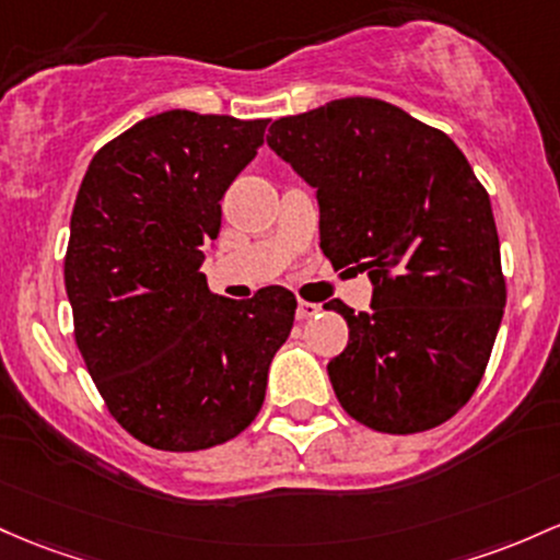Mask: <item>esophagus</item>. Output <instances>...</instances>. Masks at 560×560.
Returning <instances> with one entry per match:
<instances>
[{
	"label": "esophagus",
	"mask_w": 560,
	"mask_h": 560,
	"mask_svg": "<svg viewBox=\"0 0 560 560\" xmlns=\"http://www.w3.org/2000/svg\"><path fill=\"white\" fill-rule=\"evenodd\" d=\"M318 311H322V308H318L316 303H308V300H300V303H298V313H294V316H298L300 322H305V318L316 316Z\"/></svg>",
	"instance_id": "1"
}]
</instances>
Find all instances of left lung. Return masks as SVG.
<instances>
[{"label":"left lung","instance_id":"obj_1","mask_svg":"<svg viewBox=\"0 0 560 560\" xmlns=\"http://www.w3.org/2000/svg\"><path fill=\"white\" fill-rule=\"evenodd\" d=\"M268 145L316 188L322 252L370 273L372 308L327 364L337 401L380 433L457 415L487 372L505 276L487 188L446 132L377 97L276 119Z\"/></svg>","mask_w":560,"mask_h":560}]
</instances>
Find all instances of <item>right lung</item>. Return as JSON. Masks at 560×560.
<instances>
[{
    "mask_svg": "<svg viewBox=\"0 0 560 560\" xmlns=\"http://www.w3.org/2000/svg\"><path fill=\"white\" fill-rule=\"evenodd\" d=\"M268 119L164 110L92 156L66 249L73 340L114 420L153 450L236 439L266 398L298 300L218 298L201 273L220 199Z\"/></svg>",
    "mask_w": 560,
    "mask_h": 560,
    "instance_id": "add662e5",
    "label": "right lung"
}]
</instances>
